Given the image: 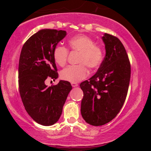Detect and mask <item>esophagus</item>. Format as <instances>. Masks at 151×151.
Segmentation results:
<instances>
[{"label": "esophagus", "mask_w": 151, "mask_h": 151, "mask_svg": "<svg viewBox=\"0 0 151 151\" xmlns=\"http://www.w3.org/2000/svg\"><path fill=\"white\" fill-rule=\"evenodd\" d=\"M71 86H73V87H76V86H78V84L77 83H71Z\"/></svg>", "instance_id": "esophagus-1"}]
</instances>
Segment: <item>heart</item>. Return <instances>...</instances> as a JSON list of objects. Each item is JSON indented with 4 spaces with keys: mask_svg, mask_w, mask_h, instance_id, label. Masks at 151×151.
<instances>
[{
    "mask_svg": "<svg viewBox=\"0 0 151 151\" xmlns=\"http://www.w3.org/2000/svg\"><path fill=\"white\" fill-rule=\"evenodd\" d=\"M69 48L72 51L79 52L77 65H70L60 72L62 79L76 83L85 78L91 70L99 68L104 59V51L102 47L95 44L94 40L85 35H77L68 41ZM69 51L66 47L57 45L54 48L53 56L57 65L63 67L67 61Z\"/></svg>",
    "mask_w": 151,
    "mask_h": 151,
    "instance_id": "obj_1",
    "label": "heart"
}]
</instances>
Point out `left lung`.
<instances>
[{
  "label": "left lung",
  "mask_w": 151,
  "mask_h": 151,
  "mask_svg": "<svg viewBox=\"0 0 151 151\" xmlns=\"http://www.w3.org/2000/svg\"><path fill=\"white\" fill-rule=\"evenodd\" d=\"M106 55L97 73L80 84L84 96L81 114L91 125L102 126L114 119L127 98L131 65L126 49L117 37L104 34Z\"/></svg>",
  "instance_id": "obj_1"
}]
</instances>
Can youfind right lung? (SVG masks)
<instances>
[{
	"label": "right lung",
	"mask_w": 151,
	"mask_h": 151,
	"mask_svg": "<svg viewBox=\"0 0 151 151\" xmlns=\"http://www.w3.org/2000/svg\"><path fill=\"white\" fill-rule=\"evenodd\" d=\"M67 35L65 31L41 29L26 41L18 65V86L24 109L30 117L43 126L56 123L72 86L60 80L47 86L45 80L58 78L53 52L58 43Z\"/></svg>",
	"instance_id": "right-lung-1"
}]
</instances>
